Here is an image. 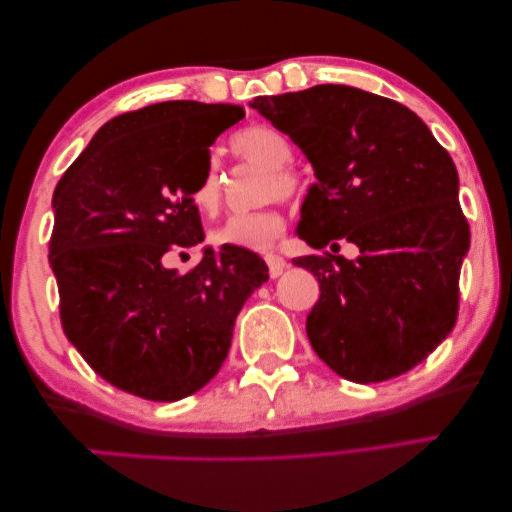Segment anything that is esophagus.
Wrapping results in <instances>:
<instances>
[{
  "label": "esophagus",
  "mask_w": 512,
  "mask_h": 512,
  "mask_svg": "<svg viewBox=\"0 0 512 512\" xmlns=\"http://www.w3.org/2000/svg\"><path fill=\"white\" fill-rule=\"evenodd\" d=\"M265 263H267V267H270L272 279L281 276L283 270H286V261H283V258L276 256V254H265Z\"/></svg>",
  "instance_id": "1"
}]
</instances>
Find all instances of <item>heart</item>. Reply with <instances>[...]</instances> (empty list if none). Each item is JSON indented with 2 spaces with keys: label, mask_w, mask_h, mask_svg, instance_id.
Masks as SVG:
<instances>
[{
  "label": "heart",
  "mask_w": 512,
  "mask_h": 512,
  "mask_svg": "<svg viewBox=\"0 0 512 512\" xmlns=\"http://www.w3.org/2000/svg\"><path fill=\"white\" fill-rule=\"evenodd\" d=\"M233 152L251 163L267 167L263 181V197H288L297 190V177L288 170L292 161V145L286 136L265 124L238 131L231 140ZM222 181L215 163H208L195 190V204L204 213H211L220 204ZM283 215L274 208H258L249 213H233L211 231V240L220 247H238L249 251H263L283 231Z\"/></svg>",
  "instance_id": "b5f03b06"
}]
</instances>
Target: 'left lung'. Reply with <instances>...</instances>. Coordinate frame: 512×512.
I'll return each mask as SVG.
<instances>
[{
    "instance_id": "left-lung-1",
    "label": "left lung",
    "mask_w": 512,
    "mask_h": 512,
    "mask_svg": "<svg viewBox=\"0 0 512 512\" xmlns=\"http://www.w3.org/2000/svg\"><path fill=\"white\" fill-rule=\"evenodd\" d=\"M249 106L313 165L297 236L360 251L356 261L329 251L292 261L320 283L306 320L315 354L354 383L413 370L458 313L469 224L451 156L410 108L360 88L324 83Z\"/></svg>"
}]
</instances>
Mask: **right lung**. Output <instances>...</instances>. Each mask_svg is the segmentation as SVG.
Returning a JSON list of instances; mask_svg holds the SVG:
<instances>
[{"label": "right lung", "mask_w": 512, "mask_h": 512, "mask_svg": "<svg viewBox=\"0 0 512 512\" xmlns=\"http://www.w3.org/2000/svg\"><path fill=\"white\" fill-rule=\"evenodd\" d=\"M245 117L233 104L161 102L113 117L54 190L49 265L67 340L104 381L179 401L220 372L242 304L270 279L238 247H204L190 272L172 251L204 242L195 190L211 145Z\"/></svg>", "instance_id": "obj_1"}]
</instances>
